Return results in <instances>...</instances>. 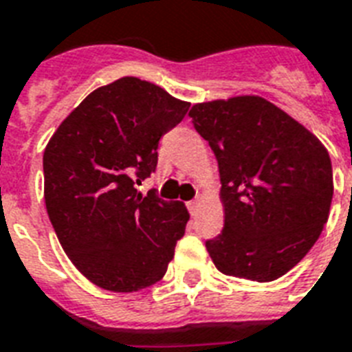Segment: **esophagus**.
Segmentation results:
<instances>
[{
    "label": "esophagus",
    "mask_w": 352,
    "mask_h": 352,
    "mask_svg": "<svg viewBox=\"0 0 352 352\" xmlns=\"http://www.w3.org/2000/svg\"><path fill=\"white\" fill-rule=\"evenodd\" d=\"M199 204H201V201L199 199H195V201H190L188 203V210H190V214H197V210H199Z\"/></svg>",
    "instance_id": "obj_1"
}]
</instances>
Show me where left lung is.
<instances>
[{"mask_svg":"<svg viewBox=\"0 0 352 352\" xmlns=\"http://www.w3.org/2000/svg\"><path fill=\"white\" fill-rule=\"evenodd\" d=\"M193 127L219 164L225 228L206 241L226 276L274 281L307 256L327 223L333 166L323 144L261 96L195 104Z\"/></svg>","mask_w":352,"mask_h":352,"instance_id":"left-lung-1","label":"left lung"}]
</instances>
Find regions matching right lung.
I'll use <instances>...</instances> for the list:
<instances>
[{"mask_svg":"<svg viewBox=\"0 0 352 352\" xmlns=\"http://www.w3.org/2000/svg\"><path fill=\"white\" fill-rule=\"evenodd\" d=\"M190 104L126 76L93 91L43 153L45 206L73 265L102 289L135 292L157 283L190 219L181 201L146 197L135 184L157 168L160 137Z\"/></svg>","mask_w":352,"mask_h":352,"instance_id":"obj_1","label":"right lung"}]
</instances>
